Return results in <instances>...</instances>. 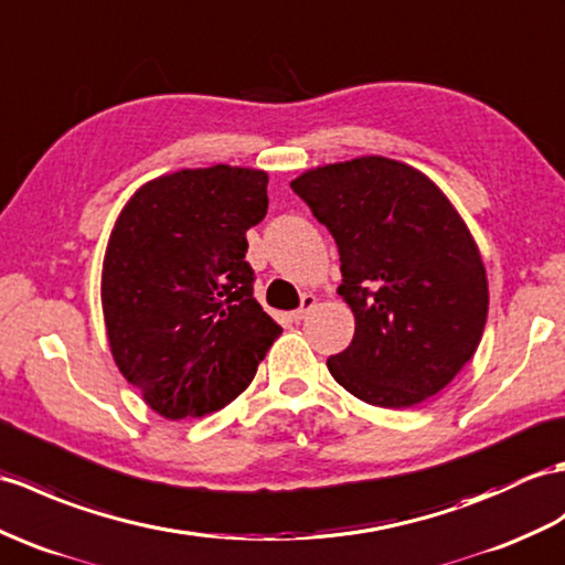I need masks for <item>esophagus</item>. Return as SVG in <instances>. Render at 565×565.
<instances>
[{"label":"esophagus","instance_id":"1","mask_svg":"<svg viewBox=\"0 0 565 565\" xmlns=\"http://www.w3.org/2000/svg\"><path fill=\"white\" fill-rule=\"evenodd\" d=\"M318 306V298H315L312 294H308V296H303V303H300V308L298 310H294L291 312V318L296 320V322H300L303 318H308V315L312 312V308Z\"/></svg>","mask_w":565,"mask_h":565}]
</instances>
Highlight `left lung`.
<instances>
[{
    "mask_svg": "<svg viewBox=\"0 0 565 565\" xmlns=\"http://www.w3.org/2000/svg\"><path fill=\"white\" fill-rule=\"evenodd\" d=\"M339 247L342 296L356 332L327 359L353 397L409 409L475 356L489 312L479 247L448 196L416 168L361 159L291 182Z\"/></svg>",
    "mask_w": 565,
    "mask_h": 565,
    "instance_id": "8db88e82",
    "label": "left lung"
}]
</instances>
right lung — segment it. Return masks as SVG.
<instances>
[{"label":"right lung","mask_w":565,"mask_h":565,"mask_svg":"<svg viewBox=\"0 0 565 565\" xmlns=\"http://www.w3.org/2000/svg\"><path fill=\"white\" fill-rule=\"evenodd\" d=\"M267 182L253 168H185L139 188L115 223L100 284L110 351L170 422L231 404L281 334L245 259Z\"/></svg>","instance_id":"add662e5"}]
</instances>
